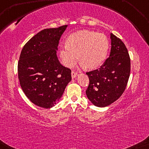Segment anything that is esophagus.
<instances>
[{
  "mask_svg": "<svg viewBox=\"0 0 149 149\" xmlns=\"http://www.w3.org/2000/svg\"><path fill=\"white\" fill-rule=\"evenodd\" d=\"M71 76H72V78H75L77 76V72H74V70L72 71V72H71Z\"/></svg>",
  "mask_w": 149,
  "mask_h": 149,
  "instance_id": "34e87169",
  "label": "esophagus"
}]
</instances>
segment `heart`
Masks as SVG:
<instances>
[{
  "mask_svg": "<svg viewBox=\"0 0 149 149\" xmlns=\"http://www.w3.org/2000/svg\"><path fill=\"white\" fill-rule=\"evenodd\" d=\"M109 47L107 36L96 32L83 30L69 36L62 46L60 57L62 64L72 68L78 60L86 69H93L102 64Z\"/></svg>",
  "mask_w": 149,
  "mask_h": 149,
  "instance_id": "obj_1",
  "label": "heart"
}]
</instances>
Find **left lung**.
<instances>
[{"mask_svg":"<svg viewBox=\"0 0 149 149\" xmlns=\"http://www.w3.org/2000/svg\"><path fill=\"white\" fill-rule=\"evenodd\" d=\"M110 56L99 68L86 72L89 79L86 94L98 107H107L125 91L130 74V55L123 42L111 33Z\"/></svg>","mask_w":149,"mask_h":149,"instance_id":"1","label":"left lung"}]
</instances>
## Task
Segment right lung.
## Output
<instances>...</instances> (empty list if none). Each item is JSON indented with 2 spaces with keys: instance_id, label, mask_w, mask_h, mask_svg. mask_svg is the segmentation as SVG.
<instances>
[{
  "instance_id": "obj_1",
  "label": "right lung",
  "mask_w": 149,
  "mask_h": 149,
  "mask_svg": "<svg viewBox=\"0 0 149 149\" xmlns=\"http://www.w3.org/2000/svg\"><path fill=\"white\" fill-rule=\"evenodd\" d=\"M68 25L44 29L28 40L18 61V78L32 103L49 109L58 102L71 81V70L56 55L59 40Z\"/></svg>"
}]
</instances>
